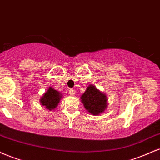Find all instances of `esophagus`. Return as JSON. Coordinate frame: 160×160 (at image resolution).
Instances as JSON below:
<instances>
[{
	"label": "esophagus",
	"instance_id": "obj_1",
	"mask_svg": "<svg viewBox=\"0 0 160 160\" xmlns=\"http://www.w3.org/2000/svg\"><path fill=\"white\" fill-rule=\"evenodd\" d=\"M69 94L71 95H75V91L73 89H69Z\"/></svg>",
	"mask_w": 160,
	"mask_h": 160
}]
</instances>
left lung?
<instances>
[{
    "instance_id": "obj_1",
    "label": "left lung",
    "mask_w": 160,
    "mask_h": 160,
    "mask_svg": "<svg viewBox=\"0 0 160 160\" xmlns=\"http://www.w3.org/2000/svg\"><path fill=\"white\" fill-rule=\"evenodd\" d=\"M80 99L84 108L91 114L99 115L107 109V95L92 84L87 86L86 90L80 97Z\"/></svg>"
}]
</instances>
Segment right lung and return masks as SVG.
<instances>
[{
  "instance_id": "right-lung-1",
  "label": "right lung",
  "mask_w": 160,
  "mask_h": 160,
  "mask_svg": "<svg viewBox=\"0 0 160 160\" xmlns=\"http://www.w3.org/2000/svg\"><path fill=\"white\" fill-rule=\"evenodd\" d=\"M62 97L61 92L54 89L52 87H49L47 91L40 98V102L49 111H52L58 106Z\"/></svg>"
}]
</instances>
